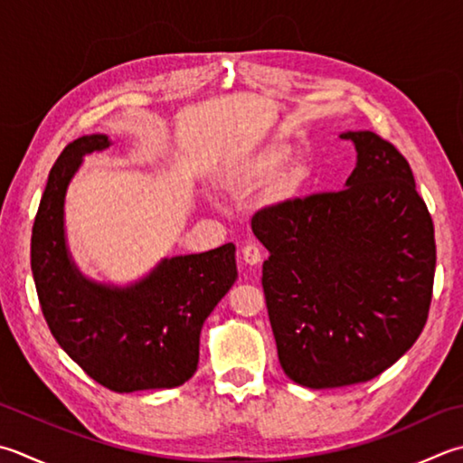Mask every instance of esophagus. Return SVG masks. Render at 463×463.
Instances as JSON below:
<instances>
[{
  "mask_svg": "<svg viewBox=\"0 0 463 463\" xmlns=\"http://www.w3.org/2000/svg\"><path fill=\"white\" fill-rule=\"evenodd\" d=\"M242 260L247 262V265L250 267H257L262 262V252L260 249L257 247V244H247V247H242Z\"/></svg>",
  "mask_w": 463,
  "mask_h": 463,
  "instance_id": "1",
  "label": "esophagus"
}]
</instances>
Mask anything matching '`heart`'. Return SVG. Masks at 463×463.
Returning <instances> with one entry per match:
<instances>
[{"mask_svg":"<svg viewBox=\"0 0 463 463\" xmlns=\"http://www.w3.org/2000/svg\"><path fill=\"white\" fill-rule=\"evenodd\" d=\"M287 156H288L287 146L273 144V146L262 148L252 154V156L237 162V165H232L229 170H224L221 183L232 194H244L252 188L269 183V180L280 170V166L285 165ZM309 176H311L309 168L305 165H295L285 172L279 186L283 190L285 196H293L307 184Z\"/></svg>","mask_w":463,"mask_h":463,"instance_id":"obj_1","label":"heart"}]
</instances>
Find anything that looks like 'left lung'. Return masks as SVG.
Listing matches in <instances>:
<instances>
[{
	"mask_svg": "<svg viewBox=\"0 0 463 463\" xmlns=\"http://www.w3.org/2000/svg\"><path fill=\"white\" fill-rule=\"evenodd\" d=\"M357 165L339 193L252 216L279 361L295 383H364L392 367L428 321L436 239L410 162L369 130L345 132Z\"/></svg>",
	"mask_w": 463,
	"mask_h": 463,
	"instance_id": "obj_1",
	"label": "left lung"
}]
</instances>
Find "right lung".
Returning <instances> with one entry per match:
<instances>
[{
  "mask_svg": "<svg viewBox=\"0 0 463 463\" xmlns=\"http://www.w3.org/2000/svg\"><path fill=\"white\" fill-rule=\"evenodd\" d=\"M110 146L106 134L70 142L42 194L32 229V273L42 313L60 347L112 392L178 387L194 375L206 317L237 280L234 244L162 259L128 287L80 273L66 247L63 201L86 154Z\"/></svg>",
  "mask_w": 463,
  "mask_h": 463,
  "instance_id": "obj_1",
  "label": "right lung"
}]
</instances>
